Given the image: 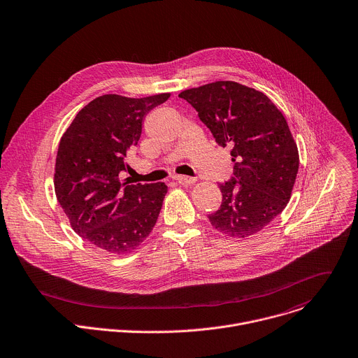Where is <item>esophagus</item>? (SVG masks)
<instances>
[{"label":"esophagus","mask_w":358,"mask_h":358,"mask_svg":"<svg viewBox=\"0 0 358 358\" xmlns=\"http://www.w3.org/2000/svg\"><path fill=\"white\" fill-rule=\"evenodd\" d=\"M174 180L180 184H194L195 182L194 177H187V176H174Z\"/></svg>","instance_id":"esophagus-1"}]
</instances>
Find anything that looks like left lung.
I'll return each mask as SVG.
<instances>
[{"label":"left lung","mask_w":358,"mask_h":358,"mask_svg":"<svg viewBox=\"0 0 358 358\" xmlns=\"http://www.w3.org/2000/svg\"><path fill=\"white\" fill-rule=\"evenodd\" d=\"M216 143L230 146L233 177L219 184L220 208L209 222L226 236L245 239L264 229L287 206L299 167L296 143L271 99L234 81L182 91Z\"/></svg>","instance_id":"obj_1"}]
</instances>
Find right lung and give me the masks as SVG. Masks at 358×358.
Returning a JSON list of instances; mask_svg holds the SVG:
<instances>
[{
	"instance_id": "add662e5",
	"label": "right lung",
	"mask_w": 358,
	"mask_h": 358,
	"mask_svg": "<svg viewBox=\"0 0 358 358\" xmlns=\"http://www.w3.org/2000/svg\"><path fill=\"white\" fill-rule=\"evenodd\" d=\"M170 94L128 98L105 94L73 119L60 139L55 191L71 227L109 253L135 250L153 230L167 185L121 181L145 116Z\"/></svg>"
}]
</instances>
